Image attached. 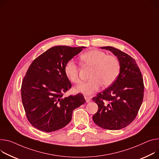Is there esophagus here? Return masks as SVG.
I'll list each match as a JSON object with an SVG mask.
<instances>
[{
    "label": "esophagus",
    "mask_w": 159,
    "mask_h": 159,
    "mask_svg": "<svg viewBox=\"0 0 159 159\" xmlns=\"http://www.w3.org/2000/svg\"><path fill=\"white\" fill-rule=\"evenodd\" d=\"M84 98H85V101H86V102H87V103H89V102H90L91 101V97L85 96H84Z\"/></svg>",
    "instance_id": "esophagus-1"
}]
</instances>
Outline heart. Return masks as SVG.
I'll use <instances>...</instances> for the list:
<instances>
[{"label":"heart","mask_w":159,"mask_h":159,"mask_svg":"<svg viewBox=\"0 0 159 159\" xmlns=\"http://www.w3.org/2000/svg\"><path fill=\"white\" fill-rule=\"evenodd\" d=\"M82 63L93 67L88 82H83L74 89L76 93L90 95L96 91L102 84L105 86L112 84L117 78L120 72V63L116 57L107 55L104 52L91 50L80 56ZM79 68L72 60L68 61L65 66V72L68 79L72 82L78 83Z\"/></svg>","instance_id":"1"}]
</instances>
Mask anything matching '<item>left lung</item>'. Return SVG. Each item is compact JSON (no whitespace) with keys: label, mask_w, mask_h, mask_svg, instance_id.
Segmentation results:
<instances>
[{"label":"left lung","mask_w":159,"mask_h":159,"mask_svg":"<svg viewBox=\"0 0 159 159\" xmlns=\"http://www.w3.org/2000/svg\"><path fill=\"white\" fill-rule=\"evenodd\" d=\"M101 49L111 52L120 63L117 79L93 100L98 110L93 116L99 127L119 130L127 127L136 118L143 99L144 84L140 70L131 56L111 46Z\"/></svg>","instance_id":"obj_1"}]
</instances>
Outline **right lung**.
<instances>
[{
	"mask_svg": "<svg viewBox=\"0 0 159 159\" xmlns=\"http://www.w3.org/2000/svg\"><path fill=\"white\" fill-rule=\"evenodd\" d=\"M84 48L52 47L28 68L21 85L22 103L28 121L40 131L50 133L66 126L73 111L85 103L81 93L62 98L71 87L65 65Z\"/></svg>",
	"mask_w": 159,
	"mask_h": 159,
	"instance_id": "add662e5",
	"label": "right lung"
}]
</instances>
